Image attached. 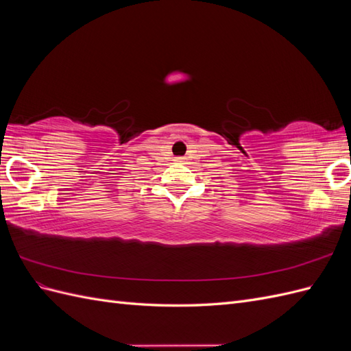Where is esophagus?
<instances>
[{
	"instance_id": "esophagus-1",
	"label": "esophagus",
	"mask_w": 351,
	"mask_h": 351,
	"mask_svg": "<svg viewBox=\"0 0 351 351\" xmlns=\"http://www.w3.org/2000/svg\"><path fill=\"white\" fill-rule=\"evenodd\" d=\"M174 161H176V162H180V164H183V162H184V158H183V156H177V158L174 159Z\"/></svg>"
}]
</instances>
